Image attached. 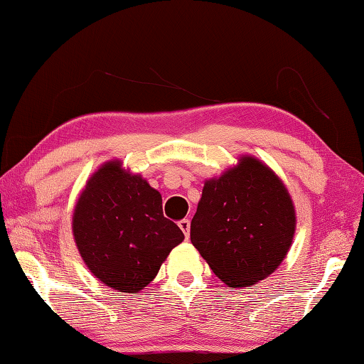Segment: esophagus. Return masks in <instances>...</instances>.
Instances as JSON below:
<instances>
[{
    "instance_id": "obj_1",
    "label": "esophagus",
    "mask_w": 364,
    "mask_h": 364,
    "mask_svg": "<svg viewBox=\"0 0 364 364\" xmlns=\"http://www.w3.org/2000/svg\"><path fill=\"white\" fill-rule=\"evenodd\" d=\"M178 226H180V230L184 232V236H186V239H189V231H191V221L188 218L181 220L180 223H178Z\"/></svg>"
}]
</instances>
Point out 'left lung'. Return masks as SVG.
Instances as JSON below:
<instances>
[{
  "mask_svg": "<svg viewBox=\"0 0 364 364\" xmlns=\"http://www.w3.org/2000/svg\"><path fill=\"white\" fill-rule=\"evenodd\" d=\"M295 226L286 184L262 160L241 156L234 167L205 180L191 242L228 287H249L282 263Z\"/></svg>",
  "mask_w": 364,
  "mask_h": 364,
  "instance_id": "8db88e82",
  "label": "left lung"
}]
</instances>
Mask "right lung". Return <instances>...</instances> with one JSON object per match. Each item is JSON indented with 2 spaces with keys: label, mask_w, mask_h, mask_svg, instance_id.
<instances>
[{
  "label": "right lung",
  "mask_w": 364,
  "mask_h": 364,
  "mask_svg": "<svg viewBox=\"0 0 364 364\" xmlns=\"http://www.w3.org/2000/svg\"><path fill=\"white\" fill-rule=\"evenodd\" d=\"M77 249L102 284L139 294L184 234L164 217L162 196L143 176L104 162L88 178L72 217Z\"/></svg>",
  "instance_id": "1"
}]
</instances>
